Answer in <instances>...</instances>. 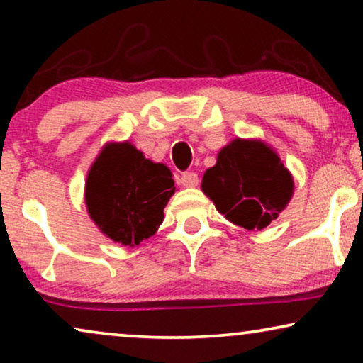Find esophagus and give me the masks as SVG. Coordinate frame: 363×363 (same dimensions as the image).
I'll return each mask as SVG.
<instances>
[{
    "instance_id": "esophagus-1",
    "label": "esophagus",
    "mask_w": 363,
    "mask_h": 363,
    "mask_svg": "<svg viewBox=\"0 0 363 363\" xmlns=\"http://www.w3.org/2000/svg\"><path fill=\"white\" fill-rule=\"evenodd\" d=\"M182 185L186 186V188H191V186H196L198 185V175L195 172H185L180 178Z\"/></svg>"
}]
</instances>
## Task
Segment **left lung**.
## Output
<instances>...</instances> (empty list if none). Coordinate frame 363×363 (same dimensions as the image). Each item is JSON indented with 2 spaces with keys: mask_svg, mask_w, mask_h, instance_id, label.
<instances>
[{
  "mask_svg": "<svg viewBox=\"0 0 363 363\" xmlns=\"http://www.w3.org/2000/svg\"><path fill=\"white\" fill-rule=\"evenodd\" d=\"M201 188L226 220L246 230H262L284 210L294 185L269 147L238 138L218 153Z\"/></svg>",
  "mask_w": 363,
  "mask_h": 363,
  "instance_id": "1",
  "label": "left lung"
}]
</instances>
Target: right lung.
<instances>
[{
  "mask_svg": "<svg viewBox=\"0 0 363 363\" xmlns=\"http://www.w3.org/2000/svg\"><path fill=\"white\" fill-rule=\"evenodd\" d=\"M175 191L172 173L130 143H111L94 162L86 183L89 215L104 235L125 246L150 238Z\"/></svg>",
  "mask_w": 363,
  "mask_h": 363,
  "instance_id": "right-lung-1",
  "label": "right lung"
}]
</instances>
